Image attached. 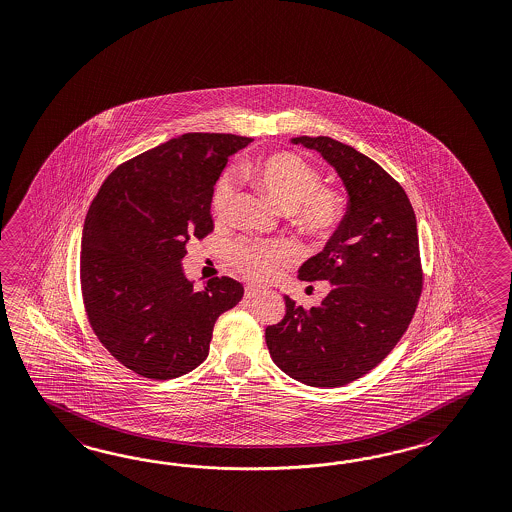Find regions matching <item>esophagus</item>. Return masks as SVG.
I'll use <instances>...</instances> for the list:
<instances>
[{
    "label": "esophagus",
    "instance_id": "esophagus-1",
    "mask_svg": "<svg viewBox=\"0 0 512 512\" xmlns=\"http://www.w3.org/2000/svg\"><path fill=\"white\" fill-rule=\"evenodd\" d=\"M262 293V289L260 287L247 286L245 287V298H254L258 297Z\"/></svg>",
    "mask_w": 512,
    "mask_h": 512
}]
</instances>
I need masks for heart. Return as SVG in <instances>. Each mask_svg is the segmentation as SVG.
Segmentation results:
<instances>
[{
  "mask_svg": "<svg viewBox=\"0 0 512 512\" xmlns=\"http://www.w3.org/2000/svg\"><path fill=\"white\" fill-rule=\"evenodd\" d=\"M254 180L274 203L291 210L295 225L311 238L324 239L339 226L345 203L339 191L321 186V173L293 153H276L263 158L252 169ZM238 193L236 173L228 171L215 184L212 210L217 219L230 214ZM295 258V249L284 241L263 243L238 239L228 249V262L245 278L263 282L273 276L278 265Z\"/></svg>",
  "mask_w": 512,
  "mask_h": 512,
  "instance_id": "obj_1",
  "label": "heart"
}]
</instances>
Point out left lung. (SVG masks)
<instances>
[{
	"label": "left lung",
	"mask_w": 512,
	"mask_h": 512,
	"mask_svg": "<svg viewBox=\"0 0 512 512\" xmlns=\"http://www.w3.org/2000/svg\"><path fill=\"white\" fill-rule=\"evenodd\" d=\"M291 142L337 171L348 208L322 252L298 269L300 280H328L330 293L309 311L286 297V315L267 326L265 341L293 380L341 387L378 367L415 315L424 282L415 212L404 188L354 147L328 136Z\"/></svg>",
	"instance_id": "1"
}]
</instances>
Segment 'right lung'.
Instances as JSON below:
<instances>
[{"mask_svg": "<svg viewBox=\"0 0 512 512\" xmlns=\"http://www.w3.org/2000/svg\"><path fill=\"white\" fill-rule=\"evenodd\" d=\"M252 138L188 132L116 167L90 204L81 243V291L92 330L143 378L197 369L221 313L243 286L212 278L193 291L186 245L214 230L212 195L228 156Z\"/></svg>", "mask_w": 512, "mask_h": 512, "instance_id": "right-lung-1", "label": "right lung"}]
</instances>
